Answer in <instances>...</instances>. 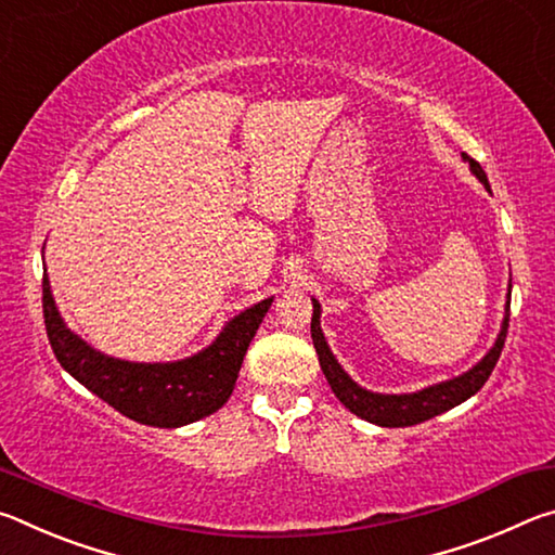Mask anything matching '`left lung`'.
<instances>
[{"label": "left lung", "mask_w": 555, "mask_h": 555, "mask_svg": "<svg viewBox=\"0 0 555 555\" xmlns=\"http://www.w3.org/2000/svg\"><path fill=\"white\" fill-rule=\"evenodd\" d=\"M463 156L469 164V168H473V173L480 178L487 188H490L482 166L477 164L475 158H469L467 154ZM506 311H509V304H506ZM506 327H509V313L504 318L502 333L496 337L492 350L482 357V362H477L473 370L460 374V377L436 384V387L421 389L416 393H374L357 387V384L347 377L340 364H337L331 347H327L325 337L321 333V306H318L315 298H313V318H311V337L318 352V362H321V370L325 374L327 384H331V389L335 391V397L340 399L345 403V409H350L354 416H360L364 421H370V424H377L384 428H403V426L424 424V421L457 406V403H463L465 399L473 397V393L480 391L485 387V382L490 379L496 360H500L502 347L506 340Z\"/></svg>", "instance_id": "1"}]
</instances>
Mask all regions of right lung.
<instances>
[{
    "label": "right lung",
    "instance_id": "add662e5",
    "mask_svg": "<svg viewBox=\"0 0 555 555\" xmlns=\"http://www.w3.org/2000/svg\"><path fill=\"white\" fill-rule=\"evenodd\" d=\"M271 298L247 308L224 325L218 340L181 362L142 364L100 354L73 335L55 311L49 276L43 274V321L55 360L82 387L112 409L144 426L178 428L218 411L230 399L244 352L255 337Z\"/></svg>",
    "mask_w": 555,
    "mask_h": 555
}]
</instances>
